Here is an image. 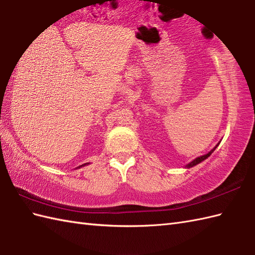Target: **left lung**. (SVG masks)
I'll return each mask as SVG.
<instances>
[{
	"label": "left lung",
	"instance_id": "obj_1",
	"mask_svg": "<svg viewBox=\"0 0 255 255\" xmlns=\"http://www.w3.org/2000/svg\"><path fill=\"white\" fill-rule=\"evenodd\" d=\"M218 144H219V143H218ZM218 144H217V145H216V147H215V148H214L213 150H210V151H209V152H208L207 154H204V155H202V156H198V158H196V159H195V160H193L192 162H189V163H188V164H187V165H186L185 167H187V169H188V167H192V166H195V165H196V164L200 163V162H203L204 160H206V159H207V158H208V156H210V154L214 152V151H215V149L218 147Z\"/></svg>",
	"mask_w": 255,
	"mask_h": 255
}]
</instances>
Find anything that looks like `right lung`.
I'll use <instances>...</instances> for the list:
<instances>
[{
	"label": "right lung",
	"mask_w": 255,
	"mask_h": 255,
	"mask_svg": "<svg viewBox=\"0 0 255 255\" xmlns=\"http://www.w3.org/2000/svg\"><path fill=\"white\" fill-rule=\"evenodd\" d=\"M89 163H84V164H82V165H80V166H78V167H75V169H80V167H82V166H84V165H88Z\"/></svg>",
	"instance_id": "add662e5"
}]
</instances>
